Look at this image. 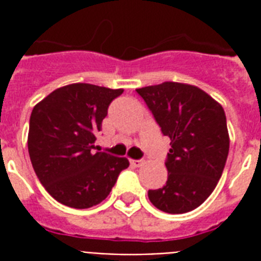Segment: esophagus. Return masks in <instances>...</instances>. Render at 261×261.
Listing matches in <instances>:
<instances>
[{
	"instance_id": "34e87169",
	"label": "esophagus",
	"mask_w": 261,
	"mask_h": 261,
	"mask_svg": "<svg viewBox=\"0 0 261 261\" xmlns=\"http://www.w3.org/2000/svg\"><path fill=\"white\" fill-rule=\"evenodd\" d=\"M130 164L133 165V167L138 168V167H142L143 161L142 160H130Z\"/></svg>"
}]
</instances>
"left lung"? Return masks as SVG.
<instances>
[{"mask_svg": "<svg viewBox=\"0 0 261 261\" xmlns=\"http://www.w3.org/2000/svg\"><path fill=\"white\" fill-rule=\"evenodd\" d=\"M164 135L171 139L167 184L149 190L150 202L169 214L199 207L218 184L229 154L222 106L198 87L163 83L137 89Z\"/></svg>", "mask_w": 261, "mask_h": 261, "instance_id": "obj_1", "label": "left lung"}]
</instances>
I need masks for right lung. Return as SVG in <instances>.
<instances>
[{
    "label": "right lung",
    "mask_w": 261,
    "mask_h": 261,
    "mask_svg": "<svg viewBox=\"0 0 261 261\" xmlns=\"http://www.w3.org/2000/svg\"><path fill=\"white\" fill-rule=\"evenodd\" d=\"M123 89L70 84L51 92L32 110L28 153L46 191L65 206L89 208L110 195L124 157L94 151L111 101Z\"/></svg>",
    "instance_id": "right-lung-1"
}]
</instances>
